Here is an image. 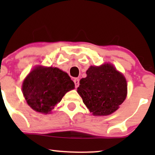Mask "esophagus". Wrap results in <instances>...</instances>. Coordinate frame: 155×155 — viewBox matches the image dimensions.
<instances>
[{
    "mask_svg": "<svg viewBox=\"0 0 155 155\" xmlns=\"http://www.w3.org/2000/svg\"><path fill=\"white\" fill-rule=\"evenodd\" d=\"M74 83H75L76 88H77L78 87H79V79H78V78H75V79H74Z\"/></svg>",
    "mask_w": 155,
    "mask_h": 155,
    "instance_id": "34e87169",
    "label": "esophagus"
}]
</instances>
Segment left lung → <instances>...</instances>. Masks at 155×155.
I'll list each match as a JSON object with an SVG mask.
<instances>
[{
  "mask_svg": "<svg viewBox=\"0 0 155 155\" xmlns=\"http://www.w3.org/2000/svg\"><path fill=\"white\" fill-rule=\"evenodd\" d=\"M78 93L94 115L106 116L118 109L127 95V81L110 64L91 66L80 80Z\"/></svg>",
  "mask_w": 155,
  "mask_h": 155,
  "instance_id": "obj_1",
  "label": "left lung"
}]
</instances>
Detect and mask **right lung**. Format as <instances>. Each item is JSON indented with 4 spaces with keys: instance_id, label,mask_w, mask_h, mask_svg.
<instances>
[{
    "instance_id": "1",
    "label": "right lung",
    "mask_w": 155,
    "mask_h": 155,
    "mask_svg": "<svg viewBox=\"0 0 155 155\" xmlns=\"http://www.w3.org/2000/svg\"><path fill=\"white\" fill-rule=\"evenodd\" d=\"M74 87L70 76L58 68L37 67L25 79L22 92L33 110L47 114Z\"/></svg>"
}]
</instances>
